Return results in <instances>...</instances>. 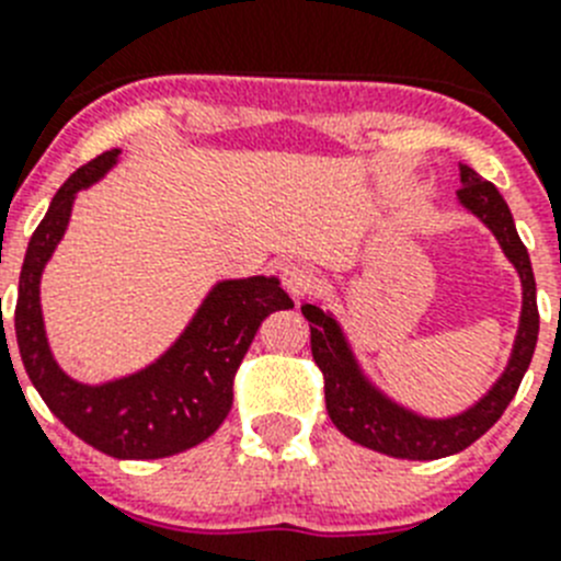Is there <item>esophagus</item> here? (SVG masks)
<instances>
[{
    "label": "esophagus",
    "mask_w": 561,
    "mask_h": 561,
    "mask_svg": "<svg viewBox=\"0 0 561 561\" xmlns=\"http://www.w3.org/2000/svg\"><path fill=\"white\" fill-rule=\"evenodd\" d=\"M280 284H284L289 295L304 297L314 286V272L306 264H300V261H289V264L280 266Z\"/></svg>",
    "instance_id": "1"
}]
</instances>
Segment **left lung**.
I'll return each mask as SVG.
<instances>
[{
  "instance_id": "obj_1",
  "label": "left lung",
  "mask_w": 561,
  "mask_h": 561,
  "mask_svg": "<svg viewBox=\"0 0 561 561\" xmlns=\"http://www.w3.org/2000/svg\"><path fill=\"white\" fill-rule=\"evenodd\" d=\"M458 205L497 238L500 250L508 264L517 270L523 286V309H519L517 336L512 356L492 388L485 390L474 404L455 415H424L388 396L362 368L359 356L351 345L348 334L331 309L320 300L304 304L300 311L311 329V356L325 379V410L334 427L345 438L374 453L404 460H435L460 453L480 438L494 421L503 415L508 401L517 393L525 370L531 365L539 334L537 280H534L531 257L519 241L514 216L492 182H485L478 171L460 165Z\"/></svg>"
}]
</instances>
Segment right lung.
I'll list each match as a JSON object with an SVG mask.
<instances>
[{
    "instance_id": "add662e5",
    "label": "right lung",
    "mask_w": 561,
    "mask_h": 561,
    "mask_svg": "<svg viewBox=\"0 0 561 561\" xmlns=\"http://www.w3.org/2000/svg\"><path fill=\"white\" fill-rule=\"evenodd\" d=\"M117 162L121 148H112L58 187L24 252L13 325L33 388L69 433L112 458L153 460L185 453L221 427L232 408V379L257 325L272 311L289 309L291 297L275 275L225 277L146 368L103 381L69 376L44 329L42 275L67 232L78 193L101 182Z\"/></svg>"
}]
</instances>
